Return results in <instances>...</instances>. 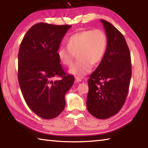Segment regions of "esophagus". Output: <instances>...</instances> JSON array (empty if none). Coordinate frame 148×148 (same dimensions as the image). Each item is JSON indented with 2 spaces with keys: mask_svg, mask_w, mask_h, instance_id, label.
<instances>
[{
  "mask_svg": "<svg viewBox=\"0 0 148 148\" xmlns=\"http://www.w3.org/2000/svg\"><path fill=\"white\" fill-rule=\"evenodd\" d=\"M82 81V79L81 78H79V77H76V78H75V82H76V83H78V82H80Z\"/></svg>",
  "mask_w": 148,
  "mask_h": 148,
  "instance_id": "1",
  "label": "esophagus"
}]
</instances>
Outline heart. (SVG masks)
I'll return each instance as SVG.
<instances>
[{"instance_id": "1", "label": "heart", "mask_w": 148, "mask_h": 148, "mask_svg": "<svg viewBox=\"0 0 148 148\" xmlns=\"http://www.w3.org/2000/svg\"><path fill=\"white\" fill-rule=\"evenodd\" d=\"M108 39L103 30L88 29L72 34L67 40V46L60 47L57 54L59 61L70 66L75 54L78 59L69 72L77 77H84L91 71L93 64L101 62L106 52Z\"/></svg>"}]
</instances>
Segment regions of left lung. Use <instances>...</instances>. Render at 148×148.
I'll use <instances>...</instances> for the list:
<instances>
[{"label": "left lung", "mask_w": 148, "mask_h": 148, "mask_svg": "<svg viewBox=\"0 0 148 148\" xmlns=\"http://www.w3.org/2000/svg\"><path fill=\"white\" fill-rule=\"evenodd\" d=\"M108 39L106 52L88 80L87 108L98 119L118 113L128 94L132 71L129 49L123 35L114 25L101 19Z\"/></svg>", "instance_id": "left-lung-1"}]
</instances>
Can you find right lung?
<instances>
[{
  "mask_svg": "<svg viewBox=\"0 0 148 148\" xmlns=\"http://www.w3.org/2000/svg\"><path fill=\"white\" fill-rule=\"evenodd\" d=\"M72 26L34 25L23 37L18 53V81L27 104L43 119L58 116L65 107V94L74 77L66 75L57 52ZM55 77H62L53 80Z\"/></svg>",
  "mask_w": 148,
  "mask_h": 148,
  "instance_id": "add662e5",
  "label": "right lung"
}]
</instances>
